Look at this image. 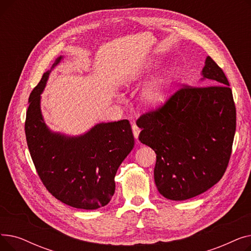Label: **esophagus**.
<instances>
[{
	"mask_svg": "<svg viewBox=\"0 0 251 251\" xmlns=\"http://www.w3.org/2000/svg\"><path fill=\"white\" fill-rule=\"evenodd\" d=\"M132 131H133V135H134V137L137 139V138H138V136H139V133H140V129H139V127H138L135 123H133V124H132Z\"/></svg>",
	"mask_w": 251,
	"mask_h": 251,
	"instance_id": "34e87169",
	"label": "esophagus"
}]
</instances>
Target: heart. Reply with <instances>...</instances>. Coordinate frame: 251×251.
Listing matches in <instances>:
<instances>
[{
	"mask_svg": "<svg viewBox=\"0 0 251 251\" xmlns=\"http://www.w3.org/2000/svg\"><path fill=\"white\" fill-rule=\"evenodd\" d=\"M147 69L141 68L134 72H131L125 77L124 82L128 84L135 82L139 80V79H141L144 76V74L147 73ZM168 91L169 82L167 79H157V80L153 81L151 84H150L146 89H144L142 94V101L148 108L160 107V105H162L166 101L168 98Z\"/></svg>",
	"mask_w": 251,
	"mask_h": 251,
	"instance_id": "heart-1",
	"label": "heart"
}]
</instances>
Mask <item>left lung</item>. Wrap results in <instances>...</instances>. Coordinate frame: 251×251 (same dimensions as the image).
<instances>
[{"label": "left lung", "instance_id": "8db88e82", "mask_svg": "<svg viewBox=\"0 0 251 251\" xmlns=\"http://www.w3.org/2000/svg\"><path fill=\"white\" fill-rule=\"evenodd\" d=\"M203 84H184L155 110L136 121L139 140L156 153L157 190L185 201L205 192L226 172L236 130V108L228 79L207 57Z\"/></svg>", "mask_w": 251, "mask_h": 251}]
</instances>
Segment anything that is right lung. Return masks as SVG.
<instances>
[{
  "instance_id": "1",
  "label": "right lung",
  "mask_w": 251,
  "mask_h": 251,
  "mask_svg": "<svg viewBox=\"0 0 251 251\" xmlns=\"http://www.w3.org/2000/svg\"><path fill=\"white\" fill-rule=\"evenodd\" d=\"M49 74L44 73L31 91L25 120L26 141L37 175L48 191L65 204L81 209L107 205L115 192L117 170L134 147L130 123H100L78 137L50 132L39 104Z\"/></svg>"
}]
</instances>
